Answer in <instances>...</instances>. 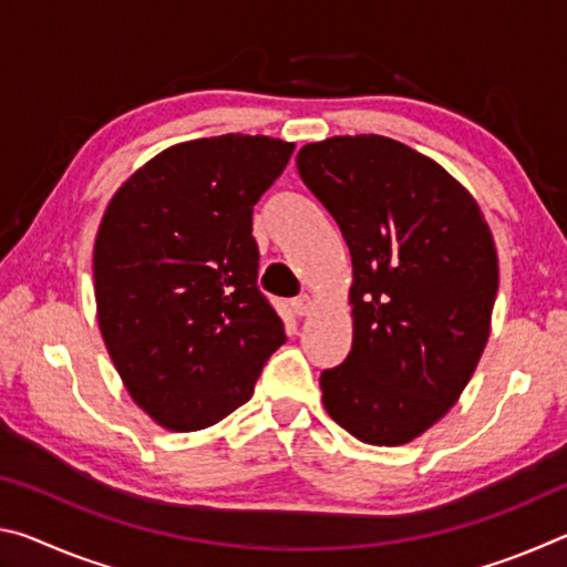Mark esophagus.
Instances as JSON below:
<instances>
[{
  "instance_id": "34e87169",
  "label": "esophagus",
  "mask_w": 567,
  "mask_h": 567,
  "mask_svg": "<svg viewBox=\"0 0 567 567\" xmlns=\"http://www.w3.org/2000/svg\"><path fill=\"white\" fill-rule=\"evenodd\" d=\"M312 307H315V300H312V295H307V292L300 295V297H295V300H292V310H295V315H300V318L310 315Z\"/></svg>"
}]
</instances>
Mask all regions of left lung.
I'll return each mask as SVG.
<instances>
[{"label":"left lung","instance_id":"8db88e82","mask_svg":"<svg viewBox=\"0 0 567 567\" xmlns=\"http://www.w3.org/2000/svg\"><path fill=\"white\" fill-rule=\"evenodd\" d=\"M297 169L352 257V350L320 375L328 415L368 445H405L463 395L491 338L497 252L475 197L398 140L344 134Z\"/></svg>","mask_w":567,"mask_h":567}]
</instances>
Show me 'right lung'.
<instances>
[{
	"label": "right lung",
	"mask_w": 567,
	"mask_h": 567,
	"mask_svg": "<svg viewBox=\"0 0 567 567\" xmlns=\"http://www.w3.org/2000/svg\"><path fill=\"white\" fill-rule=\"evenodd\" d=\"M295 145L265 134L179 142L114 192L94 239L102 340L130 398L189 433L252 398L285 344L257 290L252 207Z\"/></svg>",
	"instance_id": "1"
}]
</instances>
